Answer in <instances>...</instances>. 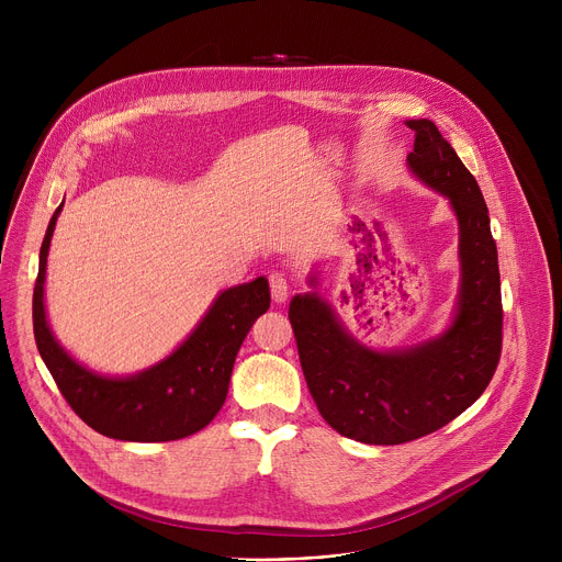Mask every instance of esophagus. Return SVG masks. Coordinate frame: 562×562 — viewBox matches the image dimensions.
Returning <instances> with one entry per match:
<instances>
[{
  "label": "esophagus",
  "instance_id": "1",
  "mask_svg": "<svg viewBox=\"0 0 562 562\" xmlns=\"http://www.w3.org/2000/svg\"><path fill=\"white\" fill-rule=\"evenodd\" d=\"M269 286H271V297H273L278 304H282V302L289 297L291 286H289V280H286L284 273H271V276H269Z\"/></svg>",
  "mask_w": 562,
  "mask_h": 562
}]
</instances>
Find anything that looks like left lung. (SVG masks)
<instances>
[{
    "instance_id": "1",
    "label": "left lung",
    "mask_w": 562,
    "mask_h": 562,
    "mask_svg": "<svg viewBox=\"0 0 562 562\" xmlns=\"http://www.w3.org/2000/svg\"><path fill=\"white\" fill-rule=\"evenodd\" d=\"M416 133L409 171L445 195L458 220L460 286L449 327L405 349L378 351L356 340L334 306L313 291L289 304L304 380L317 412L340 436L367 445H403L438 431L487 389L503 347L498 249L475 178L431 120H407Z\"/></svg>"
}]
</instances>
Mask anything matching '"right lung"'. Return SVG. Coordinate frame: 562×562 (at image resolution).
Segmentation results:
<instances>
[{
    "instance_id": "obj_1",
    "label": "right lung",
    "mask_w": 562,
    "mask_h": 562,
    "mask_svg": "<svg viewBox=\"0 0 562 562\" xmlns=\"http://www.w3.org/2000/svg\"><path fill=\"white\" fill-rule=\"evenodd\" d=\"M61 206L64 202L48 222L40 251L33 329L40 356L66 403L98 434L126 442H169L204 429L224 405L239 347L271 304L267 278L224 289L165 360L133 375L98 373L68 356L46 319V258Z\"/></svg>"
}]
</instances>
